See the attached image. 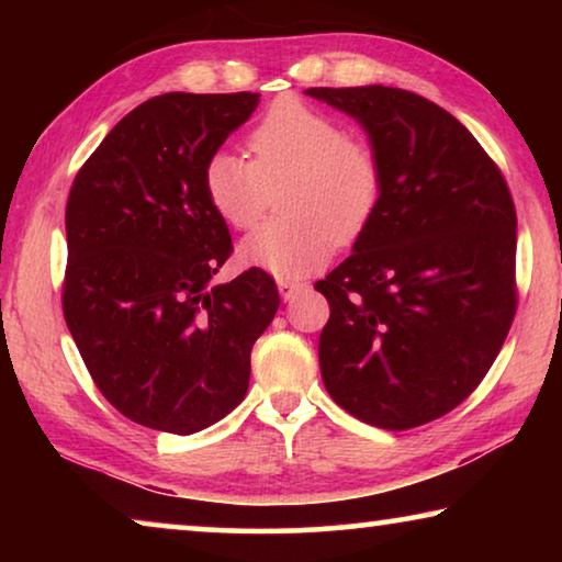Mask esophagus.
<instances>
[{
    "mask_svg": "<svg viewBox=\"0 0 562 562\" xmlns=\"http://www.w3.org/2000/svg\"><path fill=\"white\" fill-rule=\"evenodd\" d=\"M278 290H280V294H282V300L290 302V300L297 297L300 292L307 290V284H304V282H294V280H278Z\"/></svg>",
    "mask_w": 562,
    "mask_h": 562,
    "instance_id": "1",
    "label": "esophagus"
}]
</instances>
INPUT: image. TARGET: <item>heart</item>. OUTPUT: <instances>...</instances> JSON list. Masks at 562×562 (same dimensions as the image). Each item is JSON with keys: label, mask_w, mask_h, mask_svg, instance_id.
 <instances>
[{"label": "heart", "mask_w": 562, "mask_h": 562, "mask_svg": "<svg viewBox=\"0 0 562 562\" xmlns=\"http://www.w3.org/2000/svg\"><path fill=\"white\" fill-rule=\"evenodd\" d=\"M252 160L217 150L203 168L205 198L221 221L247 231L280 195L278 217L237 247L240 262L297 280L329 260L335 243L367 231L382 201L384 170L364 136L300 99H278L247 136Z\"/></svg>", "instance_id": "heart-1"}]
</instances>
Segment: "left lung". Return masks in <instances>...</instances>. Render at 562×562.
<instances>
[{"instance_id":"1","label":"left lung","mask_w":562,"mask_h":562,"mask_svg":"<svg viewBox=\"0 0 562 562\" xmlns=\"http://www.w3.org/2000/svg\"><path fill=\"white\" fill-rule=\"evenodd\" d=\"M367 131L382 201L329 302L322 382L359 422L404 431L449 414L486 376L516 315V207L459 119L392 87L307 89Z\"/></svg>"}]
</instances>
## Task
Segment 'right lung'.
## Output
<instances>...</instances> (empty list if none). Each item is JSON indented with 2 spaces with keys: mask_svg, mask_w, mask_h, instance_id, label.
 I'll list each match as a JSON object with an SVG mask.
<instances>
[{
  "mask_svg": "<svg viewBox=\"0 0 562 562\" xmlns=\"http://www.w3.org/2000/svg\"><path fill=\"white\" fill-rule=\"evenodd\" d=\"M260 93H164L123 116L66 203L64 319L101 394L178 436L221 422L250 384V351L280 307L268 272L225 284V221L203 168Z\"/></svg>",
  "mask_w": 562,
  "mask_h": 562,
  "instance_id": "add662e5",
  "label": "right lung"
}]
</instances>
